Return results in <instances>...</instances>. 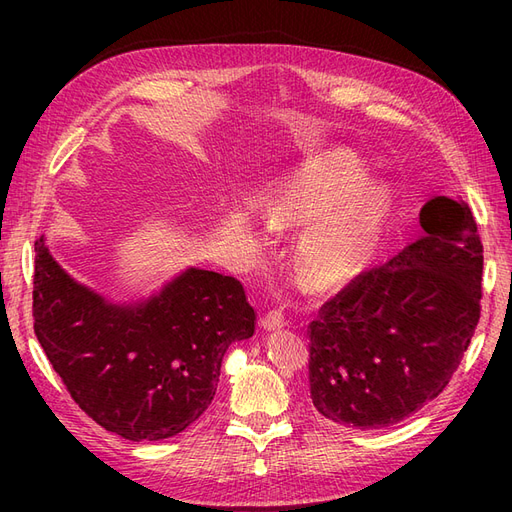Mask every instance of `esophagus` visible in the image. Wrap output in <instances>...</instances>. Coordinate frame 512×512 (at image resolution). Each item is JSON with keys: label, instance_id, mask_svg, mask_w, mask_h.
<instances>
[{"label": "esophagus", "instance_id": "1", "mask_svg": "<svg viewBox=\"0 0 512 512\" xmlns=\"http://www.w3.org/2000/svg\"><path fill=\"white\" fill-rule=\"evenodd\" d=\"M262 331H280L286 327V318L282 312H269L260 318Z\"/></svg>", "mask_w": 512, "mask_h": 512}]
</instances>
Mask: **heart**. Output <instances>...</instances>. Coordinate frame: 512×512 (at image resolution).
Masks as SVG:
<instances>
[{
	"label": "heart",
	"instance_id": "b5f03b06",
	"mask_svg": "<svg viewBox=\"0 0 512 512\" xmlns=\"http://www.w3.org/2000/svg\"><path fill=\"white\" fill-rule=\"evenodd\" d=\"M367 168L348 149L305 160L262 205L271 230L304 228L294 250L299 282L314 292L348 286L374 252L386 192L365 185Z\"/></svg>",
	"mask_w": 512,
	"mask_h": 512
}]
</instances>
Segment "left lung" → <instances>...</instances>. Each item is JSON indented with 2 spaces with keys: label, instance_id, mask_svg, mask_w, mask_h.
<instances>
[{
  "label": "left lung",
  "instance_id": "obj_1",
  "mask_svg": "<svg viewBox=\"0 0 512 512\" xmlns=\"http://www.w3.org/2000/svg\"><path fill=\"white\" fill-rule=\"evenodd\" d=\"M425 235L371 269L309 324L316 410L352 429H384L436 399L480 318L483 245L470 207L436 196Z\"/></svg>",
  "mask_w": 512,
  "mask_h": 512
}]
</instances>
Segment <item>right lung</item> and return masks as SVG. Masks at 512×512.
I'll list each match as a JSON object with an SVG mask.
<instances>
[{
	"mask_svg": "<svg viewBox=\"0 0 512 512\" xmlns=\"http://www.w3.org/2000/svg\"><path fill=\"white\" fill-rule=\"evenodd\" d=\"M254 320L235 277L188 267L147 297L113 301L36 241L38 342L79 408L126 440H166L198 421Z\"/></svg>",
	"mask_w": 512,
	"mask_h": 512,
	"instance_id": "right-lung-1",
	"label": "right lung"
}]
</instances>
